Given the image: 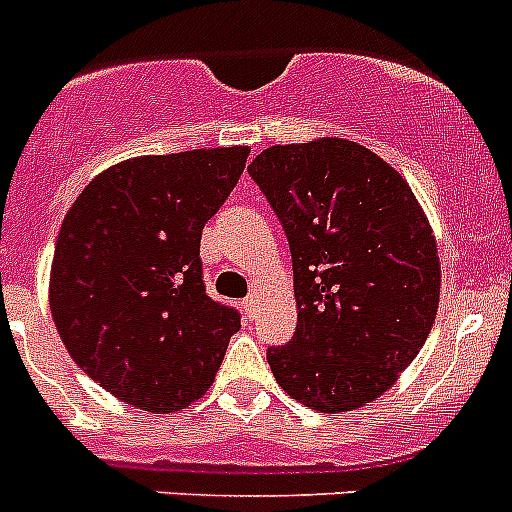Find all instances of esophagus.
Returning <instances> with one entry per match:
<instances>
[{"label": "esophagus", "mask_w": 512, "mask_h": 512, "mask_svg": "<svg viewBox=\"0 0 512 512\" xmlns=\"http://www.w3.org/2000/svg\"><path fill=\"white\" fill-rule=\"evenodd\" d=\"M241 307H243V314H246L248 320H256V312H259V297H253L251 294V297L243 299Z\"/></svg>", "instance_id": "obj_1"}]
</instances>
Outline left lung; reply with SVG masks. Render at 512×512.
Instances as JSON below:
<instances>
[{
    "mask_svg": "<svg viewBox=\"0 0 512 512\" xmlns=\"http://www.w3.org/2000/svg\"><path fill=\"white\" fill-rule=\"evenodd\" d=\"M248 175L289 238L297 332L266 360L322 414L360 409L409 368L439 307L437 241L411 187L348 139L264 149Z\"/></svg>",
    "mask_w": 512,
    "mask_h": 512,
    "instance_id": "obj_1",
    "label": "left lung"
}]
</instances>
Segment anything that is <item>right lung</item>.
<instances>
[{"label":"right lung","mask_w":512,"mask_h":512,"mask_svg":"<svg viewBox=\"0 0 512 512\" xmlns=\"http://www.w3.org/2000/svg\"><path fill=\"white\" fill-rule=\"evenodd\" d=\"M248 147L147 154L88 182L65 213L50 312L98 386L152 414L198 401L241 314L205 294L200 238Z\"/></svg>","instance_id":"right-lung-1"}]
</instances>
